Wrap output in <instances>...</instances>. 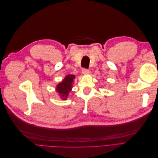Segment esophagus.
Returning <instances> with one entry per match:
<instances>
[{
    "mask_svg": "<svg viewBox=\"0 0 158 158\" xmlns=\"http://www.w3.org/2000/svg\"><path fill=\"white\" fill-rule=\"evenodd\" d=\"M82 74H84V75H87V74H88L89 73V70H88V69H83L82 70Z\"/></svg>",
    "mask_w": 158,
    "mask_h": 158,
    "instance_id": "obj_1",
    "label": "esophagus"
}]
</instances>
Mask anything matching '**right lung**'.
<instances>
[{"mask_svg":"<svg viewBox=\"0 0 158 158\" xmlns=\"http://www.w3.org/2000/svg\"><path fill=\"white\" fill-rule=\"evenodd\" d=\"M75 78L74 75L69 74L65 76L64 80L56 85V91L59 94L60 97L63 99H66L69 92L72 89V85Z\"/></svg>","mask_w":158,"mask_h":158,"instance_id":"add662e5","label":"right lung"}]
</instances>
